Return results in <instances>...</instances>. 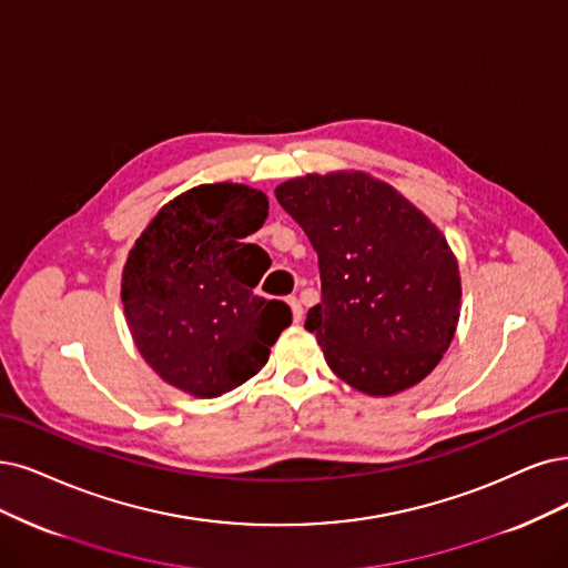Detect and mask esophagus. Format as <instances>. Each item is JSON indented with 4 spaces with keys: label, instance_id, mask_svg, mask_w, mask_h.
Wrapping results in <instances>:
<instances>
[{
    "label": "esophagus",
    "instance_id": "34e87169",
    "mask_svg": "<svg viewBox=\"0 0 568 568\" xmlns=\"http://www.w3.org/2000/svg\"><path fill=\"white\" fill-rule=\"evenodd\" d=\"M287 304H290V308H292V321L300 323V321H302V316H304V308H302L300 300H297V297H290V300H287Z\"/></svg>",
    "mask_w": 568,
    "mask_h": 568
}]
</instances>
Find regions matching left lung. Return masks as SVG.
<instances>
[{
	"instance_id": "obj_1",
	"label": "left lung",
	"mask_w": 568,
	"mask_h": 568,
	"mask_svg": "<svg viewBox=\"0 0 568 568\" xmlns=\"http://www.w3.org/2000/svg\"><path fill=\"white\" fill-rule=\"evenodd\" d=\"M276 199L318 252L323 302L304 327L329 369L374 397L424 382L460 316L458 262L443 231L363 171L292 178Z\"/></svg>"
}]
</instances>
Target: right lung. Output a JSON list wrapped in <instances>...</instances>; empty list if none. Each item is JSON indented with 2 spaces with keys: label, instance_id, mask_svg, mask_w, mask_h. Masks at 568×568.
Wrapping results in <instances>:
<instances>
[{
  "label": "right lung",
  "instance_id": "1",
  "mask_svg": "<svg viewBox=\"0 0 568 568\" xmlns=\"http://www.w3.org/2000/svg\"><path fill=\"white\" fill-rule=\"evenodd\" d=\"M266 217L260 189L199 184L159 210L123 264L131 337L159 379L186 395L245 384L292 323L287 304L252 292L271 262L245 239Z\"/></svg>",
  "mask_w": 568,
  "mask_h": 568
}]
</instances>
